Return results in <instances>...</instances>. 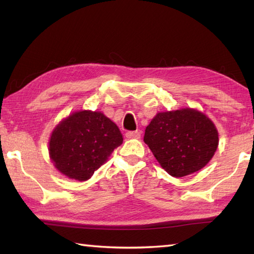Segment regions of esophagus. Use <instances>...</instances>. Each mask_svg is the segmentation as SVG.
Segmentation results:
<instances>
[{
  "label": "esophagus",
  "instance_id": "obj_1",
  "mask_svg": "<svg viewBox=\"0 0 254 254\" xmlns=\"http://www.w3.org/2000/svg\"><path fill=\"white\" fill-rule=\"evenodd\" d=\"M127 138L128 139H138L139 137H141V132L138 131H131V132H127L126 134Z\"/></svg>",
  "mask_w": 254,
  "mask_h": 254
}]
</instances>
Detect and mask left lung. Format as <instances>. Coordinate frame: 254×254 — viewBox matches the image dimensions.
Wrapping results in <instances>:
<instances>
[{
    "instance_id": "8db88e82",
    "label": "left lung",
    "mask_w": 254,
    "mask_h": 254,
    "mask_svg": "<svg viewBox=\"0 0 254 254\" xmlns=\"http://www.w3.org/2000/svg\"><path fill=\"white\" fill-rule=\"evenodd\" d=\"M144 142L172 177L194 174L206 166L218 146V131L192 108L158 112L145 128Z\"/></svg>"
}]
</instances>
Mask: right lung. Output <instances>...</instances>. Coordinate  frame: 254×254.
<instances>
[{
	"label": "right lung",
	"mask_w": 254,
	"mask_h": 254,
	"mask_svg": "<svg viewBox=\"0 0 254 254\" xmlns=\"http://www.w3.org/2000/svg\"><path fill=\"white\" fill-rule=\"evenodd\" d=\"M123 142L117 124L100 111H75L53 128L49 156L59 172L86 181Z\"/></svg>",
	"instance_id": "right-lung-1"
}]
</instances>
